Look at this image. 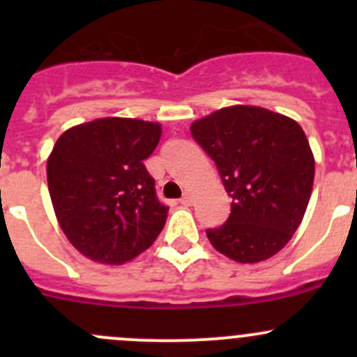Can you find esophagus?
<instances>
[{
    "instance_id": "34e87169",
    "label": "esophagus",
    "mask_w": 357,
    "mask_h": 357,
    "mask_svg": "<svg viewBox=\"0 0 357 357\" xmlns=\"http://www.w3.org/2000/svg\"><path fill=\"white\" fill-rule=\"evenodd\" d=\"M179 204H181V205H186V207H188V205H192V204H193V197H192V193H185V195H183L181 199H179Z\"/></svg>"
}]
</instances>
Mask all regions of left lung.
Wrapping results in <instances>:
<instances>
[{"label": "left lung", "instance_id": "left-lung-1", "mask_svg": "<svg viewBox=\"0 0 357 357\" xmlns=\"http://www.w3.org/2000/svg\"><path fill=\"white\" fill-rule=\"evenodd\" d=\"M214 160L231 214L208 228L215 250L236 262L266 261L289 243L314 181V157L301 126L261 107H226L190 128Z\"/></svg>", "mask_w": 357, "mask_h": 357}]
</instances>
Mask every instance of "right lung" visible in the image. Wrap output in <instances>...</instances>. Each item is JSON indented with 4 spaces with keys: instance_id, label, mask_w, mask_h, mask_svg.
Here are the masks:
<instances>
[{
    "instance_id": "add662e5",
    "label": "right lung",
    "mask_w": 357,
    "mask_h": 357,
    "mask_svg": "<svg viewBox=\"0 0 357 357\" xmlns=\"http://www.w3.org/2000/svg\"><path fill=\"white\" fill-rule=\"evenodd\" d=\"M160 135L157 122L107 117L56 139L46 164L50 197L68 242L91 261H131L164 228L169 207L143 164Z\"/></svg>"
}]
</instances>
